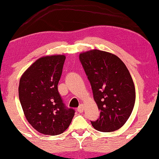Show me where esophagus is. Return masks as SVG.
<instances>
[{"label": "esophagus", "mask_w": 159, "mask_h": 159, "mask_svg": "<svg viewBox=\"0 0 159 159\" xmlns=\"http://www.w3.org/2000/svg\"><path fill=\"white\" fill-rule=\"evenodd\" d=\"M77 111H78L79 113H82V112H83V111H84V107H83V105H80V106L78 107V108H77Z\"/></svg>", "instance_id": "34e87169"}]
</instances>
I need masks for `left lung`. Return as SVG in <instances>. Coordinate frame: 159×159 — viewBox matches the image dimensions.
Here are the masks:
<instances>
[{
	"label": "left lung",
	"instance_id": "8db88e82",
	"mask_svg": "<svg viewBox=\"0 0 159 159\" xmlns=\"http://www.w3.org/2000/svg\"><path fill=\"white\" fill-rule=\"evenodd\" d=\"M79 60L100 111L99 118L91 124L102 132L120 129L135 102V88L126 66L117 56L96 49L80 54Z\"/></svg>",
	"mask_w": 159,
	"mask_h": 159
}]
</instances>
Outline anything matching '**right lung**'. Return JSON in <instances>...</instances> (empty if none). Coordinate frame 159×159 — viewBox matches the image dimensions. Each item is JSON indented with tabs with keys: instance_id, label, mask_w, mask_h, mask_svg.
I'll return each instance as SVG.
<instances>
[{
	"instance_id": "1",
	"label": "right lung",
	"mask_w": 159,
	"mask_h": 159,
	"mask_svg": "<svg viewBox=\"0 0 159 159\" xmlns=\"http://www.w3.org/2000/svg\"><path fill=\"white\" fill-rule=\"evenodd\" d=\"M65 60L64 55L43 57L20 79L19 97L25 117L34 129L46 135L66 130L75 112L66 106L58 92Z\"/></svg>"
}]
</instances>
